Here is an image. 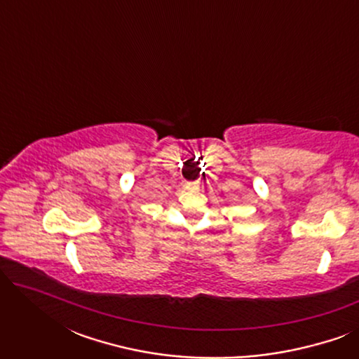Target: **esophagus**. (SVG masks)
Wrapping results in <instances>:
<instances>
[{"label": "esophagus", "instance_id": "34e87169", "mask_svg": "<svg viewBox=\"0 0 359 359\" xmlns=\"http://www.w3.org/2000/svg\"><path fill=\"white\" fill-rule=\"evenodd\" d=\"M189 188L194 191H199L201 188H203V183H201V181H194V183H189Z\"/></svg>", "mask_w": 359, "mask_h": 359}]
</instances>
